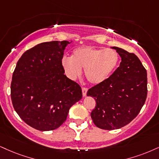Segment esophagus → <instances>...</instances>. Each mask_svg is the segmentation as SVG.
<instances>
[{
  "instance_id": "1",
  "label": "esophagus",
  "mask_w": 159,
  "mask_h": 159,
  "mask_svg": "<svg viewBox=\"0 0 159 159\" xmlns=\"http://www.w3.org/2000/svg\"><path fill=\"white\" fill-rule=\"evenodd\" d=\"M82 91H83V97H85L86 94H87L88 89H86V88H83V89H82Z\"/></svg>"
}]
</instances>
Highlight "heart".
Listing matches in <instances>:
<instances>
[{"mask_svg": "<svg viewBox=\"0 0 159 159\" xmlns=\"http://www.w3.org/2000/svg\"><path fill=\"white\" fill-rule=\"evenodd\" d=\"M119 62L118 53L111 48L81 46L73 51L72 57H64L62 66L69 79L74 80L82 74V68L88 81L93 85L108 79Z\"/></svg>", "mask_w": 159, "mask_h": 159, "instance_id": "obj_1", "label": "heart"}]
</instances>
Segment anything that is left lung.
Masks as SVG:
<instances>
[{"label": "left lung", "mask_w": 159, "mask_h": 159, "mask_svg": "<svg viewBox=\"0 0 159 159\" xmlns=\"http://www.w3.org/2000/svg\"><path fill=\"white\" fill-rule=\"evenodd\" d=\"M121 57L119 67L102 83L88 91L96 107L91 116L96 126L103 130L119 129L129 124L139 113L148 94L147 70L134 54L111 47Z\"/></svg>", "instance_id": "1"}]
</instances>
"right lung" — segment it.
<instances>
[{
	"instance_id": "right-lung-1",
	"label": "right lung",
	"mask_w": 159,
	"mask_h": 159,
	"mask_svg": "<svg viewBox=\"0 0 159 159\" xmlns=\"http://www.w3.org/2000/svg\"><path fill=\"white\" fill-rule=\"evenodd\" d=\"M68 41L42 43L27 50L17 62L11 83L15 111L40 131L55 130L72 105L83 97L80 86L65 75L62 59Z\"/></svg>"
}]
</instances>
